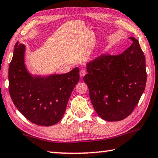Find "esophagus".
Returning <instances> with one entry per match:
<instances>
[{
    "label": "esophagus",
    "instance_id": "1",
    "mask_svg": "<svg viewBox=\"0 0 158 158\" xmlns=\"http://www.w3.org/2000/svg\"><path fill=\"white\" fill-rule=\"evenodd\" d=\"M86 74V72L85 70H80V76H81V78H83V77L85 76V75Z\"/></svg>",
    "mask_w": 158,
    "mask_h": 158
}]
</instances>
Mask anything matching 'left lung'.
<instances>
[{
    "instance_id": "8db88e82",
    "label": "left lung",
    "mask_w": 158,
    "mask_h": 158,
    "mask_svg": "<svg viewBox=\"0 0 158 158\" xmlns=\"http://www.w3.org/2000/svg\"><path fill=\"white\" fill-rule=\"evenodd\" d=\"M118 56L103 54L87 64L83 81L95 110L107 121H120L133 111L145 90V58L138 40Z\"/></svg>"
}]
</instances>
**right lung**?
Listing matches in <instances>:
<instances>
[{
	"mask_svg": "<svg viewBox=\"0 0 158 158\" xmlns=\"http://www.w3.org/2000/svg\"><path fill=\"white\" fill-rule=\"evenodd\" d=\"M26 46L15 43L9 65V93L15 106L34 124L51 126L65 113L70 96L80 79L79 68L65 74L33 76L24 63Z\"/></svg>",
	"mask_w": 158,
	"mask_h": 158,
	"instance_id": "1",
	"label": "right lung"
}]
</instances>
